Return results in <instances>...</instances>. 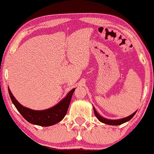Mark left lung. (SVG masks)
<instances>
[{
    "instance_id": "obj_1",
    "label": "left lung",
    "mask_w": 154,
    "mask_h": 154,
    "mask_svg": "<svg viewBox=\"0 0 154 154\" xmlns=\"http://www.w3.org/2000/svg\"><path fill=\"white\" fill-rule=\"evenodd\" d=\"M93 109H94L95 116H96V117L98 119L100 122H102L104 124H109V125H116V126L120 125V124H122L125 123V122H128V121H129L131 119H132V117H133L134 115H135L136 112H135L134 113H133L131 115L127 116V117H126V118H123V119H116V120H110V119H105L104 117H102V116H101L100 114L97 112L95 108L93 107Z\"/></svg>"
}]
</instances>
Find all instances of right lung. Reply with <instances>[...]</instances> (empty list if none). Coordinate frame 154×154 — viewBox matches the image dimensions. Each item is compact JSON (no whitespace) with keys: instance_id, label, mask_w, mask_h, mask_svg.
<instances>
[{"instance_id":"1","label":"right lung","mask_w":154,"mask_h":154,"mask_svg":"<svg viewBox=\"0 0 154 154\" xmlns=\"http://www.w3.org/2000/svg\"><path fill=\"white\" fill-rule=\"evenodd\" d=\"M75 89H72L61 102L53 107L42 111H35L23 106L15 100L8 88V93L11 101L20 114L30 124L41 126H49L58 123L67 114L70 104L72 96Z\"/></svg>"}]
</instances>
